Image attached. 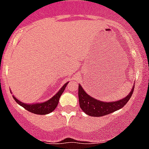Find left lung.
<instances>
[{
  "label": "left lung",
  "instance_id": "left-lung-1",
  "mask_svg": "<svg viewBox=\"0 0 149 149\" xmlns=\"http://www.w3.org/2000/svg\"><path fill=\"white\" fill-rule=\"evenodd\" d=\"M134 87H132L131 92L126 97L122 98L120 101L114 102H103L96 98H92L85 92L81 85L78 86V98H79L80 107L85 112L92 116H102L107 115L115 111L122 108L128 103L132 92L134 91Z\"/></svg>",
  "mask_w": 149,
  "mask_h": 149
}]
</instances>
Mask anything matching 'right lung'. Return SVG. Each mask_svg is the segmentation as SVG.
Instances as JSON below:
<instances>
[{"label": "right lung", "instance_id": "obj_1", "mask_svg": "<svg viewBox=\"0 0 149 149\" xmlns=\"http://www.w3.org/2000/svg\"><path fill=\"white\" fill-rule=\"evenodd\" d=\"M68 82L64 84V85L62 87V88L60 89V91H59L55 96H53L51 99L48 100V101L44 102V103L26 104L22 103V102L19 101V100H18L17 98H15V96H13V98L19 105H20L21 106L24 107L26 110L29 111V112H32V113L36 114H40V115L47 114L51 113V112H53V111L56 108L57 104H58L59 99H60L61 95H62V94L64 91V89H65L66 87H67Z\"/></svg>", "mask_w": 149, "mask_h": 149}]
</instances>
